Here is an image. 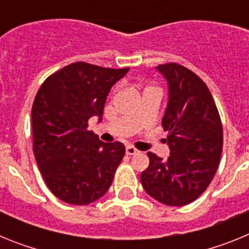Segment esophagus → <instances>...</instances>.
Returning <instances> with one entry per match:
<instances>
[{"label": "esophagus", "instance_id": "esophagus-1", "mask_svg": "<svg viewBox=\"0 0 249 249\" xmlns=\"http://www.w3.org/2000/svg\"><path fill=\"white\" fill-rule=\"evenodd\" d=\"M126 153H127V155H129V156H133V155H136V153H138V151L133 146H127L126 147Z\"/></svg>", "mask_w": 249, "mask_h": 249}]
</instances>
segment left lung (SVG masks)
<instances>
[{"instance_id": "8db88e82", "label": "left lung", "mask_w": 249, "mask_h": 249, "mask_svg": "<svg viewBox=\"0 0 249 249\" xmlns=\"http://www.w3.org/2000/svg\"><path fill=\"white\" fill-rule=\"evenodd\" d=\"M168 82V103L162 127L168 131L167 160L148 152L149 166L141 183L152 198L167 206H186L210 186L218 168L223 128L218 109L206 83L191 70L160 65Z\"/></svg>"}]
</instances>
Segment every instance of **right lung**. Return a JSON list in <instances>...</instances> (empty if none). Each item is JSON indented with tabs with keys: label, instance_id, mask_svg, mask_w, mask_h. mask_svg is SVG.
I'll return each mask as SVG.
<instances>
[{
	"label": "right lung",
	"instance_id": "obj_1",
	"mask_svg": "<svg viewBox=\"0 0 249 249\" xmlns=\"http://www.w3.org/2000/svg\"><path fill=\"white\" fill-rule=\"evenodd\" d=\"M129 68L74 62L51 74L32 105L34 153L46 184L57 198L74 206L97 201L111 187L126 148L105 143L89 131L102 120L112 86Z\"/></svg>",
	"mask_w": 249,
	"mask_h": 249
}]
</instances>
